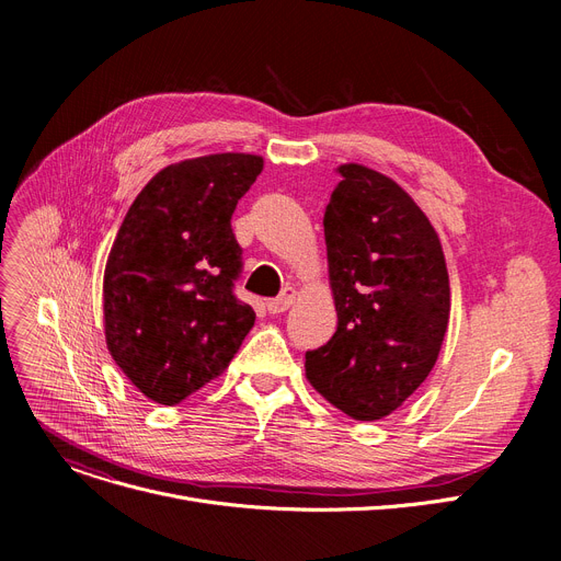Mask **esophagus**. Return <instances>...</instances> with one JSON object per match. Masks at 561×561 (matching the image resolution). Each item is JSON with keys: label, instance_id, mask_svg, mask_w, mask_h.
<instances>
[{"label": "esophagus", "instance_id": "1", "mask_svg": "<svg viewBox=\"0 0 561 561\" xmlns=\"http://www.w3.org/2000/svg\"><path fill=\"white\" fill-rule=\"evenodd\" d=\"M293 302H296V288L286 286L277 298L268 300V311H271V313H282V311H286Z\"/></svg>", "mask_w": 561, "mask_h": 561}]
</instances>
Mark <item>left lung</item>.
I'll use <instances>...</instances> for the list:
<instances>
[{
  "label": "left lung",
  "instance_id": "left-lung-1",
  "mask_svg": "<svg viewBox=\"0 0 561 561\" xmlns=\"http://www.w3.org/2000/svg\"><path fill=\"white\" fill-rule=\"evenodd\" d=\"M325 209L334 336L305 355L311 387L355 421L396 411L432 373L450 318L440 241L393 180L359 163Z\"/></svg>",
  "mask_w": 561,
  "mask_h": 561
}]
</instances>
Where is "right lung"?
Wrapping results in <instances>:
<instances>
[{"mask_svg": "<svg viewBox=\"0 0 561 561\" xmlns=\"http://www.w3.org/2000/svg\"><path fill=\"white\" fill-rule=\"evenodd\" d=\"M263 159L209 154L172 163L138 193L104 271V334L113 362L159 404L216 379L254 325L233 296L243 250L231 214Z\"/></svg>", "mask_w": 561, "mask_h": 561, "instance_id": "1", "label": "right lung"}]
</instances>
